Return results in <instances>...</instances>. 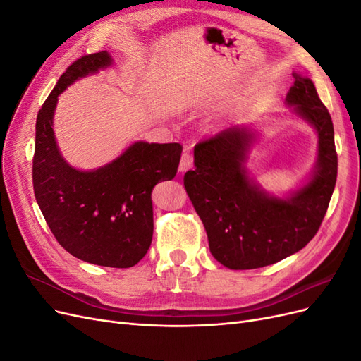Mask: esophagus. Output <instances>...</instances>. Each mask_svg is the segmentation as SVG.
Here are the masks:
<instances>
[{"instance_id": "obj_1", "label": "esophagus", "mask_w": 361, "mask_h": 361, "mask_svg": "<svg viewBox=\"0 0 361 361\" xmlns=\"http://www.w3.org/2000/svg\"><path fill=\"white\" fill-rule=\"evenodd\" d=\"M192 162H194L192 157L188 154V152H185V154L180 157V162H179V171H180V173H183V171L190 170V169L192 167Z\"/></svg>"}]
</instances>
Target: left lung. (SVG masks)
Listing matches in <instances>:
<instances>
[{"label":"left lung","instance_id":"1","mask_svg":"<svg viewBox=\"0 0 361 361\" xmlns=\"http://www.w3.org/2000/svg\"><path fill=\"white\" fill-rule=\"evenodd\" d=\"M286 94L290 116L309 123L318 155L309 176L280 195L262 188L247 167L257 140L251 125H235L194 146V170L183 187L199 214L212 256L228 269H255L292 256L324 220L337 178L334 129L314 84L293 72Z\"/></svg>","mask_w":361,"mask_h":361}]
</instances>
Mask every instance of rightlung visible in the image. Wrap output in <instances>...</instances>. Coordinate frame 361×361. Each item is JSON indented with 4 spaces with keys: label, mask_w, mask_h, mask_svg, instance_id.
<instances>
[{
    "label": "right lung",
    "mask_w": 361,
    "mask_h": 361,
    "mask_svg": "<svg viewBox=\"0 0 361 361\" xmlns=\"http://www.w3.org/2000/svg\"><path fill=\"white\" fill-rule=\"evenodd\" d=\"M113 63L110 52L101 51L78 59L60 76L37 114L32 185L51 232L68 253L93 265L130 268L154 236L152 190L176 176L182 146L134 141L105 166L80 170L64 159L54 134L59 96Z\"/></svg>",
    "instance_id": "add662e5"
}]
</instances>
